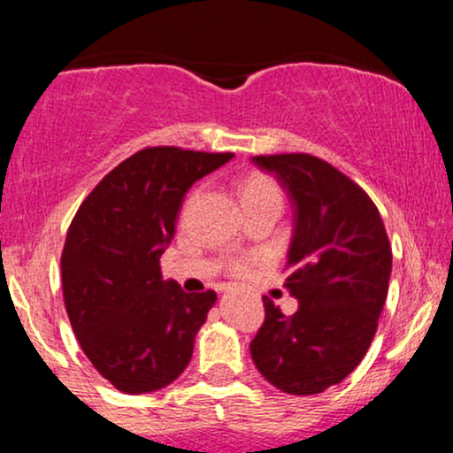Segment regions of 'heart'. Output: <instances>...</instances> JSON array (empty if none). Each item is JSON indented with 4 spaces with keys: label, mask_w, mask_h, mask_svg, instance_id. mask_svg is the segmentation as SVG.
Listing matches in <instances>:
<instances>
[{
    "label": "heart",
    "mask_w": 453,
    "mask_h": 453,
    "mask_svg": "<svg viewBox=\"0 0 453 453\" xmlns=\"http://www.w3.org/2000/svg\"><path fill=\"white\" fill-rule=\"evenodd\" d=\"M241 197L242 204H256V202H264V200H279L280 202V187L273 176L268 174H249L247 179L242 180L241 185ZM249 264L251 259L249 257H234L227 262V270L236 277H241L249 270Z\"/></svg>",
    "instance_id": "obj_1"
}]
</instances>
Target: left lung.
<instances>
[{
  "instance_id": "left-lung-1",
  "label": "left lung",
  "mask_w": 453,
  "mask_h": 453,
  "mask_svg": "<svg viewBox=\"0 0 453 453\" xmlns=\"http://www.w3.org/2000/svg\"><path fill=\"white\" fill-rule=\"evenodd\" d=\"M253 161L292 197L285 288L300 304L288 317L264 296L251 357L280 392L311 396L341 383L366 356L388 298L392 247L375 202L332 164L309 153Z\"/></svg>"
}]
</instances>
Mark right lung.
I'll return each instance as SVG.
<instances>
[{"mask_svg":"<svg viewBox=\"0 0 453 453\" xmlns=\"http://www.w3.org/2000/svg\"><path fill=\"white\" fill-rule=\"evenodd\" d=\"M234 153L149 147L111 170L85 197L61 253L72 330L96 371L126 394L173 383L217 294H187L161 279L191 185Z\"/></svg>","mask_w":453,"mask_h":453,"instance_id":"right-lung-1","label":"right lung"}]
</instances>
